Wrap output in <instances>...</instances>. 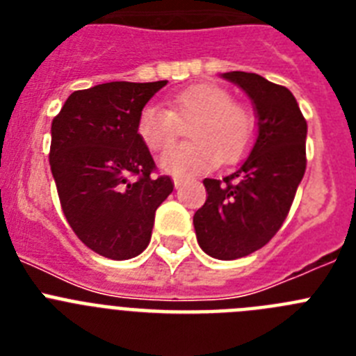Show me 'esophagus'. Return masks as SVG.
I'll return each mask as SVG.
<instances>
[{"mask_svg":"<svg viewBox=\"0 0 356 356\" xmlns=\"http://www.w3.org/2000/svg\"><path fill=\"white\" fill-rule=\"evenodd\" d=\"M172 181H175V187L178 188V187H180V184H181V178H180V176H175V178H172Z\"/></svg>","mask_w":356,"mask_h":356,"instance_id":"obj_1","label":"esophagus"}]
</instances>
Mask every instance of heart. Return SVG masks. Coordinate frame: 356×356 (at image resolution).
<instances>
[{"mask_svg":"<svg viewBox=\"0 0 356 356\" xmlns=\"http://www.w3.org/2000/svg\"><path fill=\"white\" fill-rule=\"evenodd\" d=\"M169 108L144 105L135 131L149 151H162L178 137L180 124L191 122V140L171 147L160 156V168L172 175H193L234 163L246 155L257 134L253 110L234 99L221 85L197 83L171 94Z\"/></svg>","mask_w":356,"mask_h":356,"instance_id":"b5f03b06","label":"heart"}]
</instances>
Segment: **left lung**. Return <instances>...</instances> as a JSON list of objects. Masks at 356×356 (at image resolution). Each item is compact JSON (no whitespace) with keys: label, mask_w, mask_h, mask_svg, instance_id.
I'll return each instance as SVG.
<instances>
[{"label":"left lung","mask_w":356,"mask_h":356,"mask_svg":"<svg viewBox=\"0 0 356 356\" xmlns=\"http://www.w3.org/2000/svg\"><path fill=\"white\" fill-rule=\"evenodd\" d=\"M222 78L251 97L259 135L237 171L203 180L207 201L194 213V229L207 254L235 260L266 246L284 225L307 169V121L284 85L254 72L232 71Z\"/></svg>","instance_id":"left-lung-1"}]
</instances>
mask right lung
<instances>
[{
  "instance_id": "obj_1",
  "label": "right lung",
  "mask_w": 356,
  "mask_h": 356,
  "mask_svg": "<svg viewBox=\"0 0 356 356\" xmlns=\"http://www.w3.org/2000/svg\"><path fill=\"white\" fill-rule=\"evenodd\" d=\"M168 80L110 81L74 90L51 122L49 165L62 212L85 246L128 260L149 244L169 176L135 131L140 108Z\"/></svg>"
}]
</instances>
